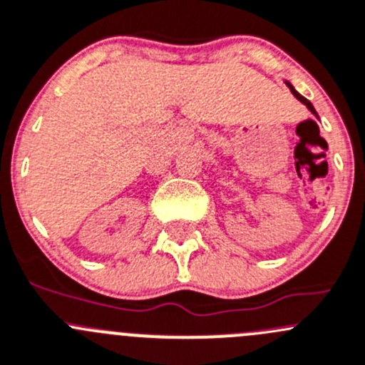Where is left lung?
<instances>
[{"label": "left lung", "mask_w": 365, "mask_h": 365, "mask_svg": "<svg viewBox=\"0 0 365 365\" xmlns=\"http://www.w3.org/2000/svg\"><path fill=\"white\" fill-rule=\"evenodd\" d=\"M287 85H289V88H291V93H292V94H294V96H296V98H298V100H299V101H302V103H305V105H307V107H309V110H310V112H312V114H316V108H314V107H312V103H310V101H309V100H307V98H303V96H302V94H299V93H296V91H294V87H292V85H291V83H289V81H287ZM316 115H317V114H316Z\"/></svg>", "instance_id": "obj_1"}]
</instances>
